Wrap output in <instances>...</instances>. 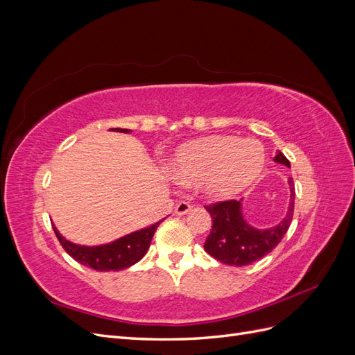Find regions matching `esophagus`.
<instances>
[{"label": "esophagus", "mask_w": 355, "mask_h": 355, "mask_svg": "<svg viewBox=\"0 0 355 355\" xmlns=\"http://www.w3.org/2000/svg\"><path fill=\"white\" fill-rule=\"evenodd\" d=\"M191 210H192V206H191L189 202L180 201L178 206H176V209H175V214H176V216H184V214H187Z\"/></svg>", "instance_id": "esophagus-1"}]
</instances>
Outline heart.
<instances>
[{
    "label": "heart",
    "instance_id": "obj_1",
    "mask_svg": "<svg viewBox=\"0 0 355 355\" xmlns=\"http://www.w3.org/2000/svg\"><path fill=\"white\" fill-rule=\"evenodd\" d=\"M265 159V148L254 139L213 135L180 145L168 168L180 184L202 185L209 197L231 200L254 184Z\"/></svg>",
    "mask_w": 355,
    "mask_h": 355
}]
</instances>
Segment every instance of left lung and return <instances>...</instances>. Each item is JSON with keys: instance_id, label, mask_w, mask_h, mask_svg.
I'll return each mask as SVG.
<instances>
[{"instance_id": "8db88e82", "label": "left lung", "mask_w": 355, "mask_h": 355, "mask_svg": "<svg viewBox=\"0 0 355 355\" xmlns=\"http://www.w3.org/2000/svg\"><path fill=\"white\" fill-rule=\"evenodd\" d=\"M274 161L290 167L283 153L277 151ZM290 189V202L286 216L271 228H256L244 219L243 201H223L206 207L211 216V230L204 243L206 250L214 259L227 265L244 266L270 253L280 243L287 232L293 218L295 209V184L292 178L287 179Z\"/></svg>"}]
</instances>
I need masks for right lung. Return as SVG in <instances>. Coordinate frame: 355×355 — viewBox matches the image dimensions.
<instances>
[{
    "instance_id": "add662e5",
    "label": "right lung",
    "mask_w": 355,
    "mask_h": 355,
    "mask_svg": "<svg viewBox=\"0 0 355 355\" xmlns=\"http://www.w3.org/2000/svg\"><path fill=\"white\" fill-rule=\"evenodd\" d=\"M111 130L120 133H132V130H128V128H111ZM164 219L158 220L157 223L151 225V227L123 235V237L111 243L98 245H84L67 240L55 227V223H53V230H55L56 237L60 241L63 249L81 265L93 268L96 271H120L142 259L149 249V244H151L158 225Z\"/></svg>"
}]
</instances>
